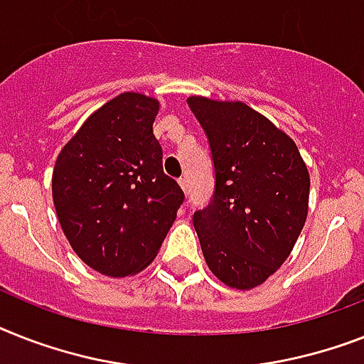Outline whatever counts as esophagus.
Here are the masks:
<instances>
[{"label": "esophagus", "mask_w": 364, "mask_h": 364, "mask_svg": "<svg viewBox=\"0 0 364 364\" xmlns=\"http://www.w3.org/2000/svg\"><path fill=\"white\" fill-rule=\"evenodd\" d=\"M179 185H181L183 192H187V191H188V181H187V177H181V179H179Z\"/></svg>", "instance_id": "obj_1"}]
</instances>
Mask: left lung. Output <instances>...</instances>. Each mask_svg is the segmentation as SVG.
I'll return each instance as SVG.
<instances>
[{"mask_svg":"<svg viewBox=\"0 0 364 364\" xmlns=\"http://www.w3.org/2000/svg\"><path fill=\"white\" fill-rule=\"evenodd\" d=\"M211 147L215 192L192 223L211 273L250 289L284 264L309 213L310 177L286 132L245 102L188 97Z\"/></svg>","mask_w":364,"mask_h":364,"instance_id":"1","label":"left lung"}]
</instances>
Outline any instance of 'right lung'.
I'll return each instance as SVG.
<instances>
[{
  "label": "right lung",
  "mask_w": 364,
  "mask_h": 364,
  "mask_svg": "<svg viewBox=\"0 0 364 364\" xmlns=\"http://www.w3.org/2000/svg\"><path fill=\"white\" fill-rule=\"evenodd\" d=\"M156 114L153 97L121 93L85 119L55 161L52 196L65 237L106 277L151 264L185 200L162 170Z\"/></svg>",
  "instance_id": "add662e5"
}]
</instances>
